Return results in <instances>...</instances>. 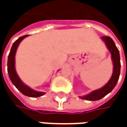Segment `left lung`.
Wrapping results in <instances>:
<instances>
[{
    "label": "left lung",
    "mask_w": 127,
    "mask_h": 127,
    "mask_svg": "<svg viewBox=\"0 0 127 127\" xmlns=\"http://www.w3.org/2000/svg\"><path fill=\"white\" fill-rule=\"evenodd\" d=\"M102 39L105 43L107 47L112 54V58L114 63V71L112 77L106 85L98 90L92 92L87 95L84 96L81 98L88 101H97L101 99L114 89L117 84L120 73V58L119 50L116 46L115 43L109 36H102Z\"/></svg>",
    "instance_id": "obj_1"
}]
</instances>
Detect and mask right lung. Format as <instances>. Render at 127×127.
<instances>
[{
    "label": "right lung",
    "instance_id": "add662e5",
    "mask_svg": "<svg viewBox=\"0 0 127 127\" xmlns=\"http://www.w3.org/2000/svg\"><path fill=\"white\" fill-rule=\"evenodd\" d=\"M27 36H29V35H24V36H21L13 43L12 47H11V49L10 50L9 54L8 56L7 71H8V74H9V78L11 81V82L13 83V84L15 86L16 88H18V91H20L23 95H24L25 96H27L38 97V96H41L43 95L45 93L33 91L32 89L28 87L25 84H24L22 82L18 76L15 69V52H16V50H17L20 43Z\"/></svg>",
    "mask_w": 127,
    "mask_h": 127
}]
</instances>
